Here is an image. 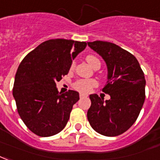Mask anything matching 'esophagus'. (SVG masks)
<instances>
[{"instance_id":"1","label":"esophagus","mask_w":160,"mask_h":160,"mask_svg":"<svg viewBox=\"0 0 160 160\" xmlns=\"http://www.w3.org/2000/svg\"><path fill=\"white\" fill-rule=\"evenodd\" d=\"M86 97H87L86 94H83V93H80V98H86Z\"/></svg>"}]
</instances>
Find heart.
<instances>
[{
  "mask_svg": "<svg viewBox=\"0 0 160 160\" xmlns=\"http://www.w3.org/2000/svg\"><path fill=\"white\" fill-rule=\"evenodd\" d=\"M86 61L91 66H94L97 62H100L96 57L88 55L86 58ZM74 67V62L71 64V68ZM98 86V82L95 80H79L75 81L74 83V88L77 90L78 92H82V93H89L93 87Z\"/></svg>",
  "mask_w": 160,
  "mask_h": 160,
  "instance_id": "1",
  "label": "heart"
}]
</instances>
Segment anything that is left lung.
<instances>
[{
	"mask_svg": "<svg viewBox=\"0 0 160 160\" xmlns=\"http://www.w3.org/2000/svg\"><path fill=\"white\" fill-rule=\"evenodd\" d=\"M103 58L108 67V81L102 92L109 100L90 95L87 112L90 125L98 133L116 137L137 120L145 101L146 80L137 59L131 53L108 41L87 42Z\"/></svg>",
	"mask_w": 160,
	"mask_h": 160,
	"instance_id": "obj_1",
	"label": "left lung"
}]
</instances>
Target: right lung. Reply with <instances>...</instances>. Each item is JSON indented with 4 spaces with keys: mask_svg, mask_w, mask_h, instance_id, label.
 Masks as SVG:
<instances>
[{
    "mask_svg": "<svg viewBox=\"0 0 160 160\" xmlns=\"http://www.w3.org/2000/svg\"><path fill=\"white\" fill-rule=\"evenodd\" d=\"M86 45L85 41L65 39L44 41L18 66L12 90L18 113L39 137L54 136L67 125L80 97L72 90L59 93L56 82L68 74L73 60Z\"/></svg>",
    "mask_w": 160,
    "mask_h": 160,
    "instance_id": "add662e5",
    "label": "right lung"
}]
</instances>
